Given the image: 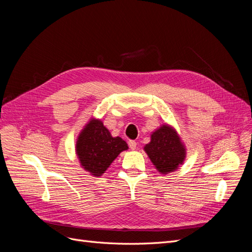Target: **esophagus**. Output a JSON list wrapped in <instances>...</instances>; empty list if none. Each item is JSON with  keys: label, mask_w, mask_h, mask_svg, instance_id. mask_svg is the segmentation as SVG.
Masks as SVG:
<instances>
[{"label": "esophagus", "mask_w": 252, "mask_h": 252, "mask_svg": "<svg viewBox=\"0 0 252 252\" xmlns=\"http://www.w3.org/2000/svg\"><path fill=\"white\" fill-rule=\"evenodd\" d=\"M128 145H129V147H130L131 150H134L136 148V142L135 141H129Z\"/></svg>", "instance_id": "1"}]
</instances>
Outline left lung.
Instances as JSON below:
<instances>
[{
  "label": "left lung",
  "mask_w": 252,
  "mask_h": 252,
  "mask_svg": "<svg viewBox=\"0 0 252 252\" xmlns=\"http://www.w3.org/2000/svg\"><path fill=\"white\" fill-rule=\"evenodd\" d=\"M151 163L162 174L179 169L184 163L187 149L175 128L163 124L150 134V142L144 146Z\"/></svg>",
  "instance_id": "1"
}]
</instances>
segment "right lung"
Here are the masks:
<instances>
[{"label": "right lung", "mask_w": 252, "mask_h": 252, "mask_svg": "<svg viewBox=\"0 0 252 252\" xmlns=\"http://www.w3.org/2000/svg\"><path fill=\"white\" fill-rule=\"evenodd\" d=\"M128 149L120 136H112L100 119L91 118L80 131L75 154L82 168L94 177H101L122 151Z\"/></svg>", "instance_id": "right-lung-1"}]
</instances>
